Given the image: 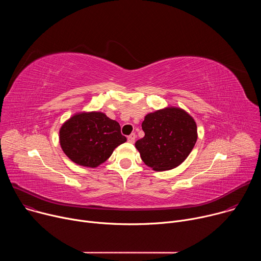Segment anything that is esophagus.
<instances>
[{
	"instance_id": "obj_1",
	"label": "esophagus",
	"mask_w": 261,
	"mask_h": 261,
	"mask_svg": "<svg viewBox=\"0 0 261 261\" xmlns=\"http://www.w3.org/2000/svg\"><path fill=\"white\" fill-rule=\"evenodd\" d=\"M135 138H136V135H135L134 133H132V134H130V135L128 136V141H129L130 143H134V142H135Z\"/></svg>"
}]
</instances>
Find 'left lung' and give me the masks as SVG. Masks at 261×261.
Here are the masks:
<instances>
[{"label": "left lung", "mask_w": 261, "mask_h": 261, "mask_svg": "<svg viewBox=\"0 0 261 261\" xmlns=\"http://www.w3.org/2000/svg\"><path fill=\"white\" fill-rule=\"evenodd\" d=\"M144 136L135 142L141 160L155 171H164L181 164L196 143L194 119L179 107H166L144 117Z\"/></svg>", "instance_id": "8db88e82"}]
</instances>
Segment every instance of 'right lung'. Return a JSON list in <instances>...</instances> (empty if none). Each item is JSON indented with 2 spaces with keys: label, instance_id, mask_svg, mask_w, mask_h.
<instances>
[{
  "label": "right lung",
  "instance_id": "1",
  "mask_svg": "<svg viewBox=\"0 0 261 261\" xmlns=\"http://www.w3.org/2000/svg\"><path fill=\"white\" fill-rule=\"evenodd\" d=\"M127 141L117 121L99 111L79 113L60 129V144L67 157L82 166L95 168Z\"/></svg>",
  "mask_w": 261,
  "mask_h": 261
}]
</instances>
